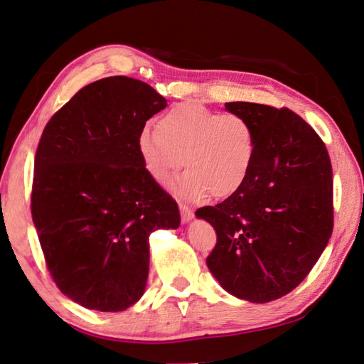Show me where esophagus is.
<instances>
[{"label":"esophagus","mask_w":364,"mask_h":364,"mask_svg":"<svg viewBox=\"0 0 364 364\" xmlns=\"http://www.w3.org/2000/svg\"><path fill=\"white\" fill-rule=\"evenodd\" d=\"M179 208H181V215H182V220H183V223H188V220L193 219L194 213H193V210H191L190 207H187V205H183V203H181Z\"/></svg>","instance_id":"1"}]
</instances>
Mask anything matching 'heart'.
<instances>
[{"mask_svg": "<svg viewBox=\"0 0 364 364\" xmlns=\"http://www.w3.org/2000/svg\"><path fill=\"white\" fill-rule=\"evenodd\" d=\"M137 148L145 171L159 185L170 183L185 159L188 173L171 190L183 200L202 202L241 190L253 166L256 134L242 115L179 103L157 119L156 129L140 131Z\"/></svg>", "mask_w": 364, "mask_h": 364, "instance_id": "1", "label": "heart"}]
</instances>
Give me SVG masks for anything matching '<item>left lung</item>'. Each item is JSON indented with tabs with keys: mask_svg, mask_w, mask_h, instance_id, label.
<instances>
[{
	"mask_svg": "<svg viewBox=\"0 0 364 364\" xmlns=\"http://www.w3.org/2000/svg\"><path fill=\"white\" fill-rule=\"evenodd\" d=\"M256 134L252 171L233 196L196 216L216 230L207 265L228 294L269 303L312 270L333 230L329 153L315 129L287 108L225 103Z\"/></svg>",
	"mask_w": 364,
	"mask_h": 364,
	"instance_id": "obj_1",
	"label": "left lung"
}]
</instances>
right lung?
<instances>
[{
	"label": "right lung",
	"instance_id": "1",
	"mask_svg": "<svg viewBox=\"0 0 364 364\" xmlns=\"http://www.w3.org/2000/svg\"><path fill=\"white\" fill-rule=\"evenodd\" d=\"M166 100L125 75L82 87L52 115L35 154L32 220L52 281L80 306L120 312L144 295L149 235L181 224L145 171L137 139Z\"/></svg>",
	"mask_w": 364,
	"mask_h": 364
}]
</instances>
